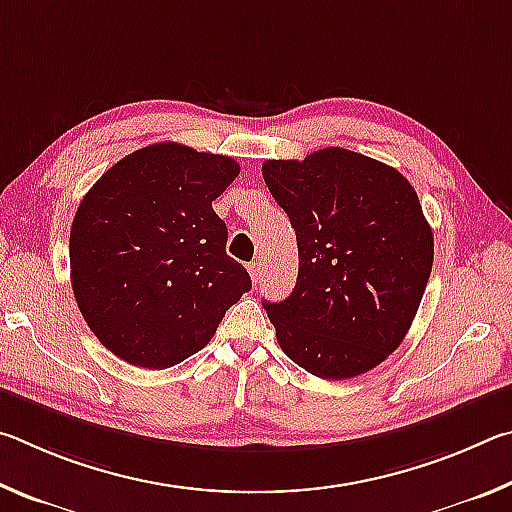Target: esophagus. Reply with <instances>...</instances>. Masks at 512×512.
Segmentation results:
<instances>
[{
    "mask_svg": "<svg viewBox=\"0 0 512 512\" xmlns=\"http://www.w3.org/2000/svg\"><path fill=\"white\" fill-rule=\"evenodd\" d=\"M248 273H250V277H253V282H257L259 277H262V262H250Z\"/></svg>",
    "mask_w": 512,
    "mask_h": 512,
    "instance_id": "obj_1",
    "label": "esophagus"
}]
</instances>
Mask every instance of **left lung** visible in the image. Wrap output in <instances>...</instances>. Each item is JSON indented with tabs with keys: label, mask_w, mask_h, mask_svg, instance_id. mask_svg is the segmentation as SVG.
I'll return each instance as SVG.
<instances>
[{
	"label": "left lung",
	"mask_w": 512,
	"mask_h": 512,
	"mask_svg": "<svg viewBox=\"0 0 512 512\" xmlns=\"http://www.w3.org/2000/svg\"><path fill=\"white\" fill-rule=\"evenodd\" d=\"M264 180L298 239V282L264 302L284 354L350 379L400 348L433 264V232L400 171L341 146L266 160Z\"/></svg>",
	"instance_id": "8db88e82"
}]
</instances>
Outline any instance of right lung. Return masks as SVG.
<instances>
[{"instance_id":"1","label":"right lung","mask_w":512,"mask_h":512,"mask_svg":"<svg viewBox=\"0 0 512 512\" xmlns=\"http://www.w3.org/2000/svg\"><path fill=\"white\" fill-rule=\"evenodd\" d=\"M237 173L228 155L160 142L112 164L83 196L69 232L72 289L85 323L119 359L176 366L250 291L212 210Z\"/></svg>"}]
</instances>
